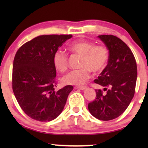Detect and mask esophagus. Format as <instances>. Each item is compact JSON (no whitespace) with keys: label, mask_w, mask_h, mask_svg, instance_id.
<instances>
[{"label":"esophagus","mask_w":148,"mask_h":148,"mask_svg":"<svg viewBox=\"0 0 148 148\" xmlns=\"http://www.w3.org/2000/svg\"><path fill=\"white\" fill-rule=\"evenodd\" d=\"M75 89H80V90H84V89H86V88H87V87L86 86H76V87H74Z\"/></svg>","instance_id":"esophagus-1"}]
</instances>
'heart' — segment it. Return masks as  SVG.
Returning <instances> with one entry per match:
<instances>
[{"label": "heart", "instance_id": "heart-1", "mask_svg": "<svg viewBox=\"0 0 148 148\" xmlns=\"http://www.w3.org/2000/svg\"><path fill=\"white\" fill-rule=\"evenodd\" d=\"M69 49L81 58L79 62L80 69L70 72L62 78L63 84L66 85L84 84L91 76V71L94 73L102 71L109 59V51L104 45H95L93 42L87 40H79L70 45ZM53 62L58 71L64 72L68 70V55L62 50L54 53Z\"/></svg>", "mask_w": 148, "mask_h": 148}]
</instances>
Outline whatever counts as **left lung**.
Wrapping results in <instances>:
<instances>
[{
    "label": "left lung",
    "mask_w": 148,
    "mask_h": 148,
    "mask_svg": "<svg viewBox=\"0 0 148 148\" xmlns=\"http://www.w3.org/2000/svg\"><path fill=\"white\" fill-rule=\"evenodd\" d=\"M98 37L109 50V59L98 79L94 80L104 87V91L95 90L97 98L89 102L88 109L97 119L109 121L121 116L131 103L135 92L137 66L131 49L121 39L108 34Z\"/></svg>",
    "instance_id": "obj_1"
}]
</instances>
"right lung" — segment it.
<instances>
[{"label":"right lung","mask_w":148,"mask_h":148,"mask_svg":"<svg viewBox=\"0 0 148 148\" xmlns=\"http://www.w3.org/2000/svg\"><path fill=\"white\" fill-rule=\"evenodd\" d=\"M72 34L41 35L25 43L16 52L12 71V89L21 108L38 121H51L61 113L72 86L59 91L54 53Z\"/></svg>","instance_id":"obj_1"}]
</instances>
